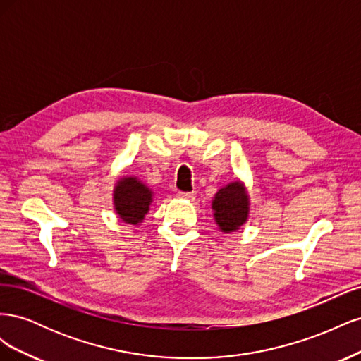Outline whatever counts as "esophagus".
I'll return each instance as SVG.
<instances>
[{
    "label": "esophagus",
    "instance_id": "esophagus-1",
    "mask_svg": "<svg viewBox=\"0 0 361 361\" xmlns=\"http://www.w3.org/2000/svg\"><path fill=\"white\" fill-rule=\"evenodd\" d=\"M178 197L179 199H185V200H194L195 199V192L192 191V192H182V191H179L178 192Z\"/></svg>",
    "mask_w": 361,
    "mask_h": 361
}]
</instances>
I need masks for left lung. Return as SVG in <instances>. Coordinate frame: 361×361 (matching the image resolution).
Masks as SVG:
<instances>
[{
	"instance_id": "1",
	"label": "left lung",
	"mask_w": 361,
	"mask_h": 361,
	"mask_svg": "<svg viewBox=\"0 0 361 361\" xmlns=\"http://www.w3.org/2000/svg\"><path fill=\"white\" fill-rule=\"evenodd\" d=\"M250 195L243 180L224 185L212 197L214 220L223 233L241 228L250 218Z\"/></svg>"
}]
</instances>
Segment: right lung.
Listing matches in <instances>:
<instances>
[{"label": "right lung", "mask_w": 361, "mask_h": 361, "mask_svg": "<svg viewBox=\"0 0 361 361\" xmlns=\"http://www.w3.org/2000/svg\"><path fill=\"white\" fill-rule=\"evenodd\" d=\"M154 191L134 174L118 178L113 190V207L116 215L126 224L140 226L150 211Z\"/></svg>", "instance_id": "right-lung-1"}]
</instances>
